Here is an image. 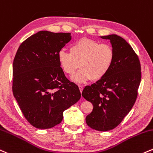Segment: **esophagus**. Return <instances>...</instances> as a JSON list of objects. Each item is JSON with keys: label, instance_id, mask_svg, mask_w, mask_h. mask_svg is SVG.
Instances as JSON below:
<instances>
[{"label": "esophagus", "instance_id": "obj_1", "mask_svg": "<svg viewBox=\"0 0 153 153\" xmlns=\"http://www.w3.org/2000/svg\"><path fill=\"white\" fill-rule=\"evenodd\" d=\"M78 87H79V89H80V93H82V90H83V87H82V86L81 85H79Z\"/></svg>", "mask_w": 153, "mask_h": 153}]
</instances>
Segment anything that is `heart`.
Segmentation results:
<instances>
[{"mask_svg": "<svg viewBox=\"0 0 153 153\" xmlns=\"http://www.w3.org/2000/svg\"><path fill=\"white\" fill-rule=\"evenodd\" d=\"M70 51L61 50L58 60L62 71L68 75L74 74L80 66L81 70L72 78L76 82L101 80L109 73L115 60L111 45L89 38H82L73 43Z\"/></svg>", "mask_w": 153, "mask_h": 153, "instance_id": "b5f03b06", "label": "heart"}]
</instances>
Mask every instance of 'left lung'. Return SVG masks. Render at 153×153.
<instances>
[{
    "instance_id": "8db88e82",
    "label": "left lung",
    "mask_w": 153,
    "mask_h": 153,
    "mask_svg": "<svg viewBox=\"0 0 153 153\" xmlns=\"http://www.w3.org/2000/svg\"><path fill=\"white\" fill-rule=\"evenodd\" d=\"M110 40L115 60L103 78L82 91V96L93 105L86 123L98 131L113 130L123 121L135 104L141 80L138 57L122 37L115 34L101 36Z\"/></svg>"
}]
</instances>
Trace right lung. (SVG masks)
<instances>
[{"label":"right lung","instance_id":"add662e5","mask_svg":"<svg viewBox=\"0 0 153 153\" xmlns=\"http://www.w3.org/2000/svg\"><path fill=\"white\" fill-rule=\"evenodd\" d=\"M69 33L41 30L21 43L13 65V93L33 126L53 128L81 94L60 68L58 54L71 40Z\"/></svg>","mask_w":153,"mask_h":153}]
</instances>
